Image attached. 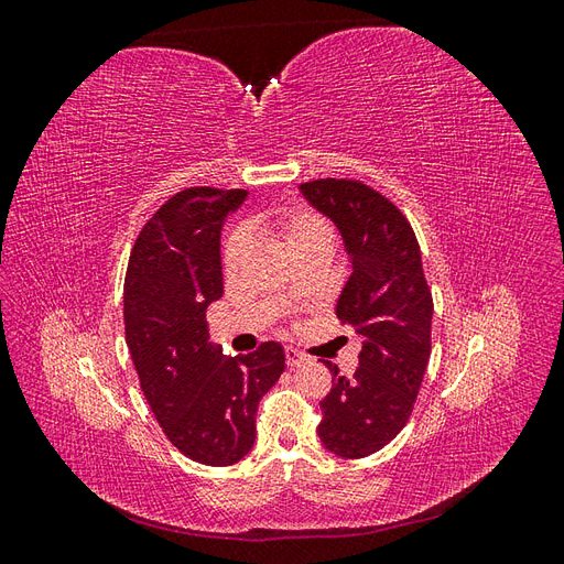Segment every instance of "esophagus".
Returning <instances> with one entry per match:
<instances>
[{"mask_svg":"<svg viewBox=\"0 0 564 564\" xmlns=\"http://www.w3.org/2000/svg\"><path fill=\"white\" fill-rule=\"evenodd\" d=\"M284 357H286V365L289 367H299V365H303L305 360H308V357H305L303 352H299L296 348H284Z\"/></svg>","mask_w":564,"mask_h":564,"instance_id":"34e87169","label":"esophagus"}]
</instances>
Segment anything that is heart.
<instances>
[{
  "instance_id": "heart-1",
  "label": "heart",
  "mask_w": 564,
  "mask_h": 564,
  "mask_svg": "<svg viewBox=\"0 0 564 564\" xmlns=\"http://www.w3.org/2000/svg\"><path fill=\"white\" fill-rule=\"evenodd\" d=\"M259 224L270 228L272 232H278L292 253L319 242H334V230L327 220L305 207L270 209L259 218ZM247 249L249 245L242 232H232L226 237L224 247H220V268H224L226 278H232L237 268L242 265Z\"/></svg>"
}]
</instances>
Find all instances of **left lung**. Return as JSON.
<instances>
[{
  "mask_svg": "<svg viewBox=\"0 0 564 564\" xmlns=\"http://www.w3.org/2000/svg\"><path fill=\"white\" fill-rule=\"evenodd\" d=\"M301 193L344 235L352 272L336 317L362 338L350 379L327 362L334 386L319 402L317 433L329 452L365 458L412 416L431 360L433 294L412 224L395 202L355 178L308 181Z\"/></svg>",
  "mask_w": 564,
  "mask_h": 564,
  "instance_id": "obj_1",
  "label": "left lung"
}]
</instances>
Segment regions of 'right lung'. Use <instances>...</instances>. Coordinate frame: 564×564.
I'll return each mask as SVG.
<instances>
[{
  "instance_id": "1",
  "label": "right lung",
  "mask_w": 564,
  "mask_h": 564,
  "mask_svg": "<svg viewBox=\"0 0 564 564\" xmlns=\"http://www.w3.org/2000/svg\"><path fill=\"white\" fill-rule=\"evenodd\" d=\"M245 191L195 185L169 197L139 232L124 278V332L143 395L164 435L204 466H232L256 440V409L284 371L265 340L224 355L207 305L224 294L220 226Z\"/></svg>"
}]
</instances>
